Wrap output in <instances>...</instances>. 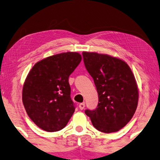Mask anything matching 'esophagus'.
<instances>
[{
    "instance_id": "34e87169",
    "label": "esophagus",
    "mask_w": 160,
    "mask_h": 160,
    "mask_svg": "<svg viewBox=\"0 0 160 160\" xmlns=\"http://www.w3.org/2000/svg\"><path fill=\"white\" fill-rule=\"evenodd\" d=\"M78 107H79L80 110H83V108H85V103H80L79 105H78Z\"/></svg>"
}]
</instances>
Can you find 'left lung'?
<instances>
[{
    "label": "left lung",
    "mask_w": 160,
    "mask_h": 160,
    "mask_svg": "<svg viewBox=\"0 0 160 160\" xmlns=\"http://www.w3.org/2000/svg\"><path fill=\"white\" fill-rule=\"evenodd\" d=\"M82 55L98 94L96 108L86 109L85 113L99 131H118L131 120L138 106L134 75L121 59L96 52H83Z\"/></svg>",
    "instance_id": "1"
}]
</instances>
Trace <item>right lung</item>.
Masks as SVG:
<instances>
[{
    "label": "right lung",
    "instance_id": "1",
    "mask_svg": "<svg viewBox=\"0 0 160 160\" xmlns=\"http://www.w3.org/2000/svg\"><path fill=\"white\" fill-rule=\"evenodd\" d=\"M82 61L77 52L49 57L35 64L23 86L22 102L30 119L48 132L66 126L75 111L71 98L70 74Z\"/></svg>",
    "mask_w": 160,
    "mask_h": 160
}]
</instances>
